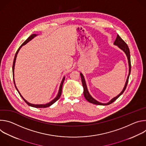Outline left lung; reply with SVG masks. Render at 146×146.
Masks as SVG:
<instances>
[{
  "instance_id": "1",
  "label": "left lung",
  "mask_w": 146,
  "mask_h": 146,
  "mask_svg": "<svg viewBox=\"0 0 146 146\" xmlns=\"http://www.w3.org/2000/svg\"><path fill=\"white\" fill-rule=\"evenodd\" d=\"M114 44L115 45V46H117L120 49H121L125 53V54H126V55L127 56L128 60V64H129V74L128 76V77H127V81H126V82H125V86H124L122 91H121V92L119 95H118L117 96L113 98L110 101H109V102H108L107 103H100V102H98L95 99H94L91 96V95L90 94V93H89V92L88 91L87 87V85H86V81H85L84 77V76H83L82 74L81 73H80V76H81V81H82V84L83 88H84V92H84V97H85V98L86 99V100L87 101H88L89 102H90L91 103L95 104V105H103V106L110 105V104H111L113 102H114L117 99H118L119 97V96H121L123 93V92L125 91V89L127 88V84H128V80H129V76H130V74H131V55H130V51H129V47H128V45L127 44V43L125 42V41L120 37V36L118 35H117V38H116V39H115V40L114 41Z\"/></svg>"
}]
</instances>
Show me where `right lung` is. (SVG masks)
<instances>
[{
  "mask_svg": "<svg viewBox=\"0 0 146 146\" xmlns=\"http://www.w3.org/2000/svg\"><path fill=\"white\" fill-rule=\"evenodd\" d=\"M37 36V35L36 34H32V35H31L24 42L21 44V46L19 47V48L18 49V50L17 51V52H16V53H15V56H14V61H13V80H14V85H15V88H16V90H17V91L18 92V93H19V95L21 96V97L23 99H24V100L26 102V103L27 104V105H28L29 106H31V107H33V108H47V107H49V106H51L52 104H54L55 102H56L59 99V98H60V95H61V94H62V86H63V83H64V80H65V77H64V78H63V79H62V82H61V83H60V87H59V92H58V95H57V96H56V98H55V99H54L52 100H51L50 102H49V103H46V104H44V105H34V104H32V103H29L28 102H27L24 98H23V96L21 95V94H20V92H19V91L18 90V89H17V87H16V86H15V81H14V66H15V60H16V58H17V54H18V51H19V50H20V48L22 47V46H23L24 45H25L27 43H28L29 41H31L32 38H33L35 37H36Z\"/></svg>",
  "mask_w": 146,
  "mask_h": 146,
  "instance_id": "right-lung-1",
  "label": "right lung"
}]
</instances>
